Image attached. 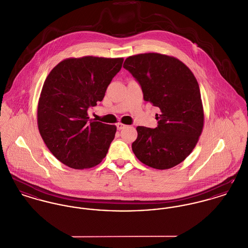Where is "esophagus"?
<instances>
[{
    "mask_svg": "<svg viewBox=\"0 0 248 248\" xmlns=\"http://www.w3.org/2000/svg\"><path fill=\"white\" fill-rule=\"evenodd\" d=\"M116 126H117V129L118 130H122V129H124V128H125V124H122V123H118L117 124H116Z\"/></svg>",
    "mask_w": 248,
    "mask_h": 248,
    "instance_id": "1",
    "label": "esophagus"
}]
</instances>
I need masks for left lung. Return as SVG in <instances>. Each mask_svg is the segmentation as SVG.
Here are the masks:
<instances>
[{"instance_id": "8db88e82", "label": "left lung", "mask_w": 248, "mask_h": 248, "mask_svg": "<svg viewBox=\"0 0 248 248\" xmlns=\"http://www.w3.org/2000/svg\"><path fill=\"white\" fill-rule=\"evenodd\" d=\"M124 68L140 84L143 99L160 109L157 127H137L134 154L147 166L170 169L191 154L202 133L204 112L197 80L180 60L156 53L127 57Z\"/></svg>"}]
</instances>
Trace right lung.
<instances>
[{"label":"right lung","instance_id":"add662e5","mask_svg":"<svg viewBox=\"0 0 248 248\" xmlns=\"http://www.w3.org/2000/svg\"><path fill=\"white\" fill-rule=\"evenodd\" d=\"M123 62L124 58H68L46 78L38 101V130L63 164L82 170L106 156L116 126L90 120L88 109L103 100Z\"/></svg>","mask_w":248,"mask_h":248}]
</instances>
